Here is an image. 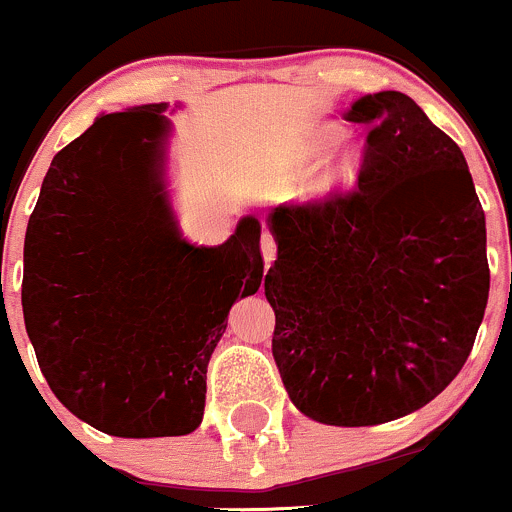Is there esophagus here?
<instances>
[{
  "label": "esophagus",
  "instance_id": "1",
  "mask_svg": "<svg viewBox=\"0 0 512 512\" xmlns=\"http://www.w3.org/2000/svg\"><path fill=\"white\" fill-rule=\"evenodd\" d=\"M260 247H262V257H265V262L270 265V262L277 257V240L270 230H262Z\"/></svg>",
  "mask_w": 512,
  "mask_h": 512
}]
</instances>
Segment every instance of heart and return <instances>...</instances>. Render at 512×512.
Instances as JSON below:
<instances>
[{"label": "heart", "mask_w": 512, "mask_h": 512, "mask_svg": "<svg viewBox=\"0 0 512 512\" xmlns=\"http://www.w3.org/2000/svg\"><path fill=\"white\" fill-rule=\"evenodd\" d=\"M332 140H335V130H325V132H322V137H320L322 145H325V142H332Z\"/></svg>", "instance_id": "obj_1"}]
</instances>
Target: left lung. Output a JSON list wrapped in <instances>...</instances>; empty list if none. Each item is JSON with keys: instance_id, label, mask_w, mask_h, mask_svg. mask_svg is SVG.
I'll list each match as a JSON object with an SVG mask.
<instances>
[{"instance_id": "left-lung-1", "label": "left lung", "mask_w": 512, "mask_h": 512, "mask_svg": "<svg viewBox=\"0 0 512 512\" xmlns=\"http://www.w3.org/2000/svg\"><path fill=\"white\" fill-rule=\"evenodd\" d=\"M370 127L352 190L270 215L272 357L325 425L420 410L463 370L488 305L485 215L460 147L403 92L360 97Z\"/></svg>"}]
</instances>
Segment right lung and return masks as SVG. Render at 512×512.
<instances>
[{"mask_svg":"<svg viewBox=\"0 0 512 512\" xmlns=\"http://www.w3.org/2000/svg\"><path fill=\"white\" fill-rule=\"evenodd\" d=\"M167 104L102 114L54 155L24 237L22 310L59 403L117 438L202 423L207 362L262 282L260 222L220 247L182 240L162 192Z\"/></svg>","mask_w":512,"mask_h":512,"instance_id":"add662e5","label":"right lung"}]
</instances>
